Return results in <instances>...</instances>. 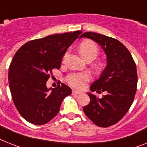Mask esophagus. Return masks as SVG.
I'll return each mask as SVG.
<instances>
[{
	"mask_svg": "<svg viewBox=\"0 0 147 147\" xmlns=\"http://www.w3.org/2000/svg\"><path fill=\"white\" fill-rule=\"evenodd\" d=\"M72 94H74V95H79V94H82V92H79V91L73 90V92H72Z\"/></svg>",
	"mask_w": 147,
	"mask_h": 147,
	"instance_id": "obj_1",
	"label": "esophagus"
}]
</instances>
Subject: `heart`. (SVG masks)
Listing matches in <instances>:
<instances>
[{
    "label": "heart",
    "mask_w": 147,
    "mask_h": 147,
    "mask_svg": "<svg viewBox=\"0 0 147 147\" xmlns=\"http://www.w3.org/2000/svg\"><path fill=\"white\" fill-rule=\"evenodd\" d=\"M80 53L85 59H94L99 53L97 45L90 40H85L79 46ZM67 82L71 86L76 88H82L85 84L89 80V76L86 73H73L69 74L66 78Z\"/></svg>",
    "instance_id": "obj_1"
}]
</instances>
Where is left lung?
<instances>
[{"instance_id": "8db88e82", "label": "left lung", "mask_w": 147, "mask_h": 147, "mask_svg": "<svg viewBox=\"0 0 147 147\" xmlns=\"http://www.w3.org/2000/svg\"><path fill=\"white\" fill-rule=\"evenodd\" d=\"M95 41L107 55V66L91 85L92 92H104L97 98L88 92L90 103L83 107L85 114L99 127L116 124L128 112L134 101L138 84L137 67L128 49L116 39L94 32H85L80 38Z\"/></svg>"}]
</instances>
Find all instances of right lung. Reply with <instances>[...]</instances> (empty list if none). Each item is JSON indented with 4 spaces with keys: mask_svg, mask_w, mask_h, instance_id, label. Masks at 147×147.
<instances>
[{
    "mask_svg": "<svg viewBox=\"0 0 147 147\" xmlns=\"http://www.w3.org/2000/svg\"><path fill=\"white\" fill-rule=\"evenodd\" d=\"M82 31L49 35L25 43L16 53L8 74L12 98L23 118L32 124L49 122L60 110L71 88L61 83L48 88L53 69H59L63 55Z\"/></svg>",
    "mask_w": 147,
    "mask_h": 147,
    "instance_id": "obj_1",
    "label": "right lung"
}]
</instances>
